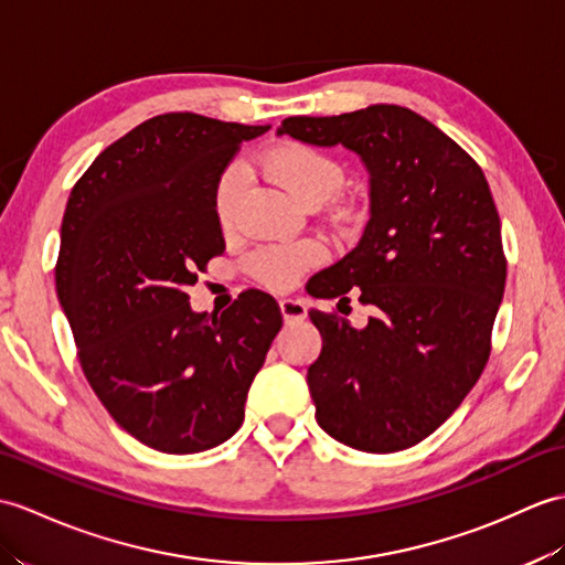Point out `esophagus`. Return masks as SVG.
I'll list each match as a JSON object with an SVG mask.
<instances>
[{
    "label": "esophagus",
    "mask_w": 565,
    "mask_h": 565,
    "mask_svg": "<svg viewBox=\"0 0 565 565\" xmlns=\"http://www.w3.org/2000/svg\"><path fill=\"white\" fill-rule=\"evenodd\" d=\"M279 308H281V315L286 322H298V320L308 318V306H306V300H300V298H281Z\"/></svg>",
    "instance_id": "1"
}]
</instances>
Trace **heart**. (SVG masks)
<instances>
[{
  "instance_id": "heart-1",
  "label": "heart",
  "mask_w": 565,
  "mask_h": 565,
  "mask_svg": "<svg viewBox=\"0 0 565 565\" xmlns=\"http://www.w3.org/2000/svg\"><path fill=\"white\" fill-rule=\"evenodd\" d=\"M262 170L277 182V185L291 196L294 202L310 206L322 204L342 185V168L330 156L315 151L303 143H281V147L262 156ZM245 173L243 168H228L221 175L214 209L218 221L226 226L235 214V204L243 190ZM324 250L320 243L300 241L294 245H269L259 247L247 257L245 267L253 274V279L269 288H288L294 286L308 269L320 265Z\"/></svg>"
}]
</instances>
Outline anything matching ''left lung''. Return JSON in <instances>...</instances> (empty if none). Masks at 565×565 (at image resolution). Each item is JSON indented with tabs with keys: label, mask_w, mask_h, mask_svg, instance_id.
Segmentation results:
<instances>
[{
	"label": "left lung",
	"mask_w": 565,
	"mask_h": 565,
	"mask_svg": "<svg viewBox=\"0 0 565 565\" xmlns=\"http://www.w3.org/2000/svg\"><path fill=\"white\" fill-rule=\"evenodd\" d=\"M277 135L344 147L369 173V223L308 294L361 288V330L310 308L322 351L308 369L315 418L363 452L422 443L462 404L489 361L505 257L489 182L471 156L402 105L286 117Z\"/></svg>",
	"instance_id": "obj_1"
}]
</instances>
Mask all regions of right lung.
Wrapping results in <instances>:
<instances>
[{"mask_svg": "<svg viewBox=\"0 0 565 565\" xmlns=\"http://www.w3.org/2000/svg\"><path fill=\"white\" fill-rule=\"evenodd\" d=\"M269 125L166 113L110 143L62 218L57 298L84 375L129 436L168 455L216 448L281 330L269 294L194 312L188 286L223 253L216 185L243 141Z\"/></svg>", "mask_w": 565, "mask_h": 565, "instance_id": "add662e5", "label": "right lung"}]
</instances>
